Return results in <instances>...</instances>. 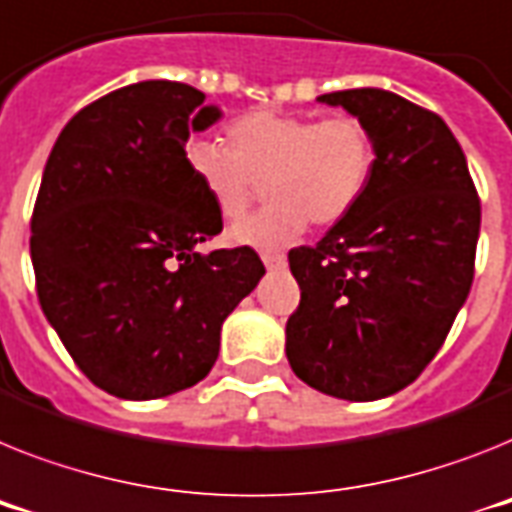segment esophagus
<instances>
[{
  "instance_id": "esophagus-1",
  "label": "esophagus",
  "mask_w": 512,
  "mask_h": 512,
  "mask_svg": "<svg viewBox=\"0 0 512 512\" xmlns=\"http://www.w3.org/2000/svg\"><path fill=\"white\" fill-rule=\"evenodd\" d=\"M260 257H263V263L268 270L283 268V265H286V257L283 255H268V252H265V255H260Z\"/></svg>"
}]
</instances>
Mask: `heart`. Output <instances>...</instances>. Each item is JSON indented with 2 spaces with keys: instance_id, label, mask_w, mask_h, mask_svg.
Wrapping results in <instances>:
<instances>
[{
  "instance_id": "heart-1",
  "label": "heart",
  "mask_w": 512,
  "mask_h": 512,
  "mask_svg": "<svg viewBox=\"0 0 512 512\" xmlns=\"http://www.w3.org/2000/svg\"><path fill=\"white\" fill-rule=\"evenodd\" d=\"M229 150L197 140L187 163L223 221H236L260 197L270 205L226 231L239 247L281 249L315 226H336L359 205L375 169L367 124L351 114L315 122L255 111L226 130Z\"/></svg>"
}]
</instances>
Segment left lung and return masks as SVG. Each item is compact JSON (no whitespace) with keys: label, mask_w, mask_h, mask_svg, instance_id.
<instances>
[{"label":"left lung","mask_w":512,"mask_h":512,"mask_svg":"<svg viewBox=\"0 0 512 512\" xmlns=\"http://www.w3.org/2000/svg\"><path fill=\"white\" fill-rule=\"evenodd\" d=\"M367 124L372 179L315 247L289 252L302 302L286 356L309 388L377 401L422 375L474 281L482 205L437 114L382 88L317 96Z\"/></svg>","instance_id":"left-lung-1"}]
</instances>
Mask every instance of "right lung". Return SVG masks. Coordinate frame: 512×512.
<instances>
[{
    "mask_svg": "<svg viewBox=\"0 0 512 512\" xmlns=\"http://www.w3.org/2000/svg\"><path fill=\"white\" fill-rule=\"evenodd\" d=\"M223 117L205 93L143 80L77 111L30 221L38 302L93 385L150 401L203 380L223 320L265 268L255 249L200 252L221 231L187 140Z\"/></svg>",
    "mask_w": 512,
    "mask_h": 512,
    "instance_id": "right-lung-1",
    "label": "right lung"
}]
</instances>
